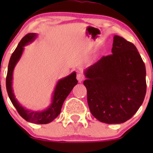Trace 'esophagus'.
<instances>
[{
    "label": "esophagus",
    "instance_id": "34e87169",
    "mask_svg": "<svg viewBox=\"0 0 153 153\" xmlns=\"http://www.w3.org/2000/svg\"><path fill=\"white\" fill-rule=\"evenodd\" d=\"M77 79H78V82H82L84 80V75L82 73H78L77 74Z\"/></svg>",
    "mask_w": 153,
    "mask_h": 153
}]
</instances>
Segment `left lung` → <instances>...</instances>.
Instances as JSON below:
<instances>
[{"mask_svg":"<svg viewBox=\"0 0 153 153\" xmlns=\"http://www.w3.org/2000/svg\"><path fill=\"white\" fill-rule=\"evenodd\" d=\"M112 53L86 68L84 84L92 115L101 122L121 124L144 100L146 68L135 46L122 37L114 36Z\"/></svg>","mask_w":153,"mask_h":153,"instance_id":"1","label":"left lung"}]
</instances>
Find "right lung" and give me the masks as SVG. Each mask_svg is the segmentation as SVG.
I'll list each match as a JSON object with an SVG mask.
<instances>
[{
	"label": "right lung",
	"instance_id": "1",
	"mask_svg": "<svg viewBox=\"0 0 153 153\" xmlns=\"http://www.w3.org/2000/svg\"><path fill=\"white\" fill-rule=\"evenodd\" d=\"M38 35L36 33H29L21 39L15 50L11 56L9 62L8 71H7L6 86L9 98L12 104L16 108L19 115L27 121L33 124H45L52 122L55 118L58 116L61 110L64 101L70 93L73 87L78 84L76 79V72H73L68 76L58 80L53 95L52 97V102L50 105L42 111H32L24 107L18 100L15 98V95L12 89V79H13V71L17 63L21 58L24 47L30 44L35 40Z\"/></svg>",
	"mask_w": 153,
	"mask_h": 153
}]
</instances>
